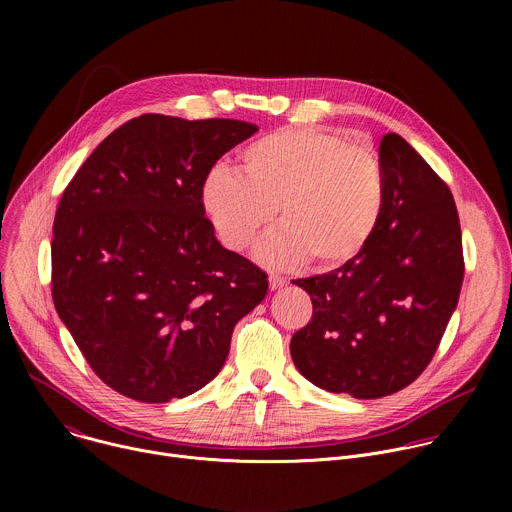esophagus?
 Segmentation results:
<instances>
[{
    "label": "esophagus",
    "instance_id": "obj_1",
    "mask_svg": "<svg viewBox=\"0 0 512 512\" xmlns=\"http://www.w3.org/2000/svg\"><path fill=\"white\" fill-rule=\"evenodd\" d=\"M283 285H287V279H285L283 275H279V273H271V275H269V287H271V289H279V287H283Z\"/></svg>",
    "mask_w": 512,
    "mask_h": 512
}]
</instances>
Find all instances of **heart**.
I'll use <instances>...</instances> for the list:
<instances>
[{
    "instance_id": "heart-1",
    "label": "heart",
    "mask_w": 512,
    "mask_h": 512,
    "mask_svg": "<svg viewBox=\"0 0 512 512\" xmlns=\"http://www.w3.org/2000/svg\"><path fill=\"white\" fill-rule=\"evenodd\" d=\"M243 176L225 168L202 186L206 214L233 249H247L271 223L281 225L259 257L273 265L310 259L320 269L346 265L371 241L383 212L379 160L322 129L273 131L245 148Z\"/></svg>"
}]
</instances>
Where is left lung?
Wrapping results in <instances>:
<instances>
[{"mask_svg":"<svg viewBox=\"0 0 512 512\" xmlns=\"http://www.w3.org/2000/svg\"><path fill=\"white\" fill-rule=\"evenodd\" d=\"M381 221L358 257L294 283L312 296L291 358L316 387L379 399L411 385L433 358L464 281L450 188L397 133L379 145Z\"/></svg>","mask_w":512,"mask_h":512,"instance_id":"left-lung-1","label":"left lung"}]
</instances>
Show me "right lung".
I'll return each instance as SVG.
<instances>
[{"label":"right lung","mask_w":512,"mask_h":512,"mask_svg":"<svg viewBox=\"0 0 512 512\" xmlns=\"http://www.w3.org/2000/svg\"><path fill=\"white\" fill-rule=\"evenodd\" d=\"M257 125L148 113L107 135L66 186L52 239V300L97 377L168 403L210 383L267 275L204 216L216 160Z\"/></svg>","instance_id":"right-lung-1"}]
</instances>
